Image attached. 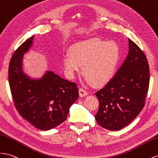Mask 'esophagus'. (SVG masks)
Wrapping results in <instances>:
<instances>
[{
    "label": "esophagus",
    "instance_id": "obj_1",
    "mask_svg": "<svg viewBox=\"0 0 158 158\" xmlns=\"http://www.w3.org/2000/svg\"><path fill=\"white\" fill-rule=\"evenodd\" d=\"M79 92H80V96L81 97H84V96H86V95L88 94V92L86 90V89H84L82 88H80L79 89Z\"/></svg>",
    "mask_w": 158,
    "mask_h": 158
}]
</instances>
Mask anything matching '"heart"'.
<instances>
[{"instance_id": "1", "label": "heart", "mask_w": 158, "mask_h": 158, "mask_svg": "<svg viewBox=\"0 0 158 158\" xmlns=\"http://www.w3.org/2000/svg\"><path fill=\"white\" fill-rule=\"evenodd\" d=\"M70 55L63 59L67 74L73 77L80 72L88 82L95 86L108 83L116 71L120 57V49L114 42H107L98 38H90L80 41L70 48Z\"/></svg>"}]
</instances>
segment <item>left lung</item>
<instances>
[{"label":"left lung","mask_w":158,"mask_h":158,"mask_svg":"<svg viewBox=\"0 0 158 158\" xmlns=\"http://www.w3.org/2000/svg\"><path fill=\"white\" fill-rule=\"evenodd\" d=\"M129 40V53L110 82L95 93L99 108L95 118L104 128L122 129L138 116L145 105L150 84L147 58L135 43Z\"/></svg>","instance_id":"left-lung-1"}]
</instances>
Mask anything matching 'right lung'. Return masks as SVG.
<instances>
[{
  "label": "right lung",
  "mask_w": 158,
  "mask_h": 158,
  "mask_svg": "<svg viewBox=\"0 0 158 158\" xmlns=\"http://www.w3.org/2000/svg\"><path fill=\"white\" fill-rule=\"evenodd\" d=\"M34 36L12 54L8 67V82L19 114L36 128L49 130L64 122L72 104L78 98L77 84L48 71L32 80L22 70L24 53L31 47Z\"/></svg>",
  "instance_id": "add662e5"
}]
</instances>
